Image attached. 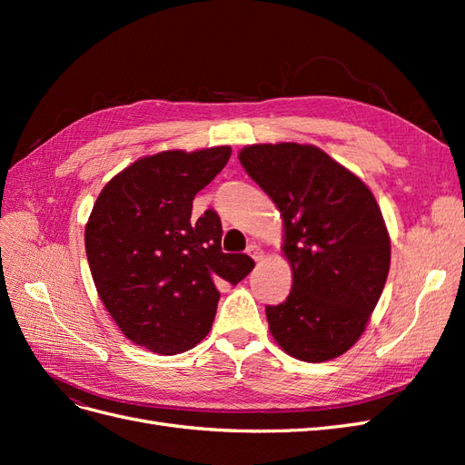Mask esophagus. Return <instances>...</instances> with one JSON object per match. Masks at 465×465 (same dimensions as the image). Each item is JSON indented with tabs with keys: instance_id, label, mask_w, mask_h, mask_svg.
Masks as SVG:
<instances>
[{
	"instance_id": "esophagus-1",
	"label": "esophagus",
	"mask_w": 465,
	"mask_h": 465,
	"mask_svg": "<svg viewBox=\"0 0 465 465\" xmlns=\"http://www.w3.org/2000/svg\"><path fill=\"white\" fill-rule=\"evenodd\" d=\"M246 252H248V254H250V256H252V258H254V260H256V262H260V260H263V250H262V248H260V246H258V244H256V242H254V244H250V246H248V250H246Z\"/></svg>"
}]
</instances>
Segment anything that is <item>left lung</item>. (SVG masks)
Here are the masks:
<instances>
[{
  "label": "left lung",
  "instance_id": "obj_1",
  "mask_svg": "<svg viewBox=\"0 0 465 465\" xmlns=\"http://www.w3.org/2000/svg\"><path fill=\"white\" fill-rule=\"evenodd\" d=\"M238 159L285 223L287 301L265 306L281 349L306 362L343 355L367 328L390 272V236L372 192L314 145H248Z\"/></svg>",
  "mask_w": 465,
  "mask_h": 465
}]
</instances>
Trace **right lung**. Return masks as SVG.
Returning a JSON list of instances; mask_svg holds the SVG:
<instances>
[{"label": "right lung", "instance_id": "add662e5", "mask_svg": "<svg viewBox=\"0 0 465 465\" xmlns=\"http://www.w3.org/2000/svg\"><path fill=\"white\" fill-rule=\"evenodd\" d=\"M231 147L163 151L124 168L98 193L85 227L94 287L122 333L153 353L198 345L215 320L217 283L252 270L246 254H224L215 211L195 221V193L213 180Z\"/></svg>", "mask_w": 465, "mask_h": 465}]
</instances>
